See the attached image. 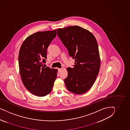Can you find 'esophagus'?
I'll return each instance as SVG.
<instances>
[{"mask_svg":"<svg viewBox=\"0 0 130 130\" xmlns=\"http://www.w3.org/2000/svg\"><path fill=\"white\" fill-rule=\"evenodd\" d=\"M61 70V69H58V72H60Z\"/></svg>","mask_w":130,"mask_h":130,"instance_id":"34e87169","label":"esophagus"}]
</instances>
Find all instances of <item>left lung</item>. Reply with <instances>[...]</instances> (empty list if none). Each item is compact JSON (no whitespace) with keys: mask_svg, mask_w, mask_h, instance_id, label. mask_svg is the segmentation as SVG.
Returning <instances> with one entry per match:
<instances>
[{"mask_svg":"<svg viewBox=\"0 0 130 130\" xmlns=\"http://www.w3.org/2000/svg\"><path fill=\"white\" fill-rule=\"evenodd\" d=\"M57 34L75 59L74 67L67 69V89L77 94L84 93L93 85L100 68L97 40L91 32L78 26L58 28Z\"/></svg>","mask_w":130,"mask_h":130,"instance_id":"obj_1","label":"left lung"}]
</instances>
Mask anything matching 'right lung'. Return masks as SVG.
Wrapping results in <instances>:
<instances>
[{
    "mask_svg": "<svg viewBox=\"0 0 130 130\" xmlns=\"http://www.w3.org/2000/svg\"><path fill=\"white\" fill-rule=\"evenodd\" d=\"M57 35V29L39 31L24 41L19 52L20 74L24 85L32 94L43 97L51 91L58 70L43 66L49 45Z\"/></svg>",
    "mask_w": 130,
    "mask_h": 130,
    "instance_id": "right-lung-1",
    "label": "right lung"
}]
</instances>
